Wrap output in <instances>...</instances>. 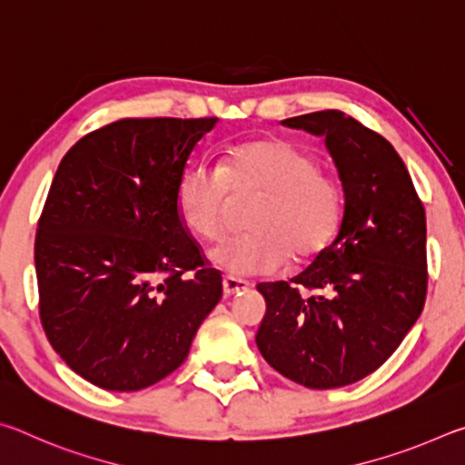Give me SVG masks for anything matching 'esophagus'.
<instances>
[{"label": "esophagus", "instance_id": "34e87169", "mask_svg": "<svg viewBox=\"0 0 465 465\" xmlns=\"http://www.w3.org/2000/svg\"><path fill=\"white\" fill-rule=\"evenodd\" d=\"M248 287H250L248 281L238 279V277H232V274H227V277H223V293H225V297L238 295V293H242V291H246Z\"/></svg>", "mask_w": 465, "mask_h": 465}]
</instances>
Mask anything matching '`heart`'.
I'll return each instance as SVG.
<instances>
[{
	"mask_svg": "<svg viewBox=\"0 0 465 465\" xmlns=\"http://www.w3.org/2000/svg\"><path fill=\"white\" fill-rule=\"evenodd\" d=\"M233 199L256 196L248 211L250 232L211 252L238 277L279 271L308 261L328 246L341 222V188L316 168L308 149L281 137H262L227 149L219 168L193 163L178 180L176 201L184 225L201 240L223 233Z\"/></svg>",
	"mask_w": 465,
	"mask_h": 465,
	"instance_id": "obj_1",
	"label": "heart"
}]
</instances>
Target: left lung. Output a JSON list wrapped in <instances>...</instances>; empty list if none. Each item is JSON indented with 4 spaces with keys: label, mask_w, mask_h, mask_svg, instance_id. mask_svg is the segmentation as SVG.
<instances>
[{
    "label": "left lung",
    "mask_w": 465,
    "mask_h": 465,
    "mask_svg": "<svg viewBox=\"0 0 465 465\" xmlns=\"http://www.w3.org/2000/svg\"><path fill=\"white\" fill-rule=\"evenodd\" d=\"M324 137L344 191L332 242L297 277L258 282L266 363L312 390L342 388L380 369L427 299V215L402 157L341 110L282 121Z\"/></svg>",
    "instance_id": "8db88e82"
}]
</instances>
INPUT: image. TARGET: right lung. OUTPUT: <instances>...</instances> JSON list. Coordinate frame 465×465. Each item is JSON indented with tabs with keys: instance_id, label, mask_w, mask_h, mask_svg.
<instances>
[{
	"instance_id": "1",
	"label": "right lung",
	"mask_w": 465,
	"mask_h": 465,
	"mask_svg": "<svg viewBox=\"0 0 465 465\" xmlns=\"http://www.w3.org/2000/svg\"><path fill=\"white\" fill-rule=\"evenodd\" d=\"M217 119H121L63 155L35 240L38 316L54 352L110 391L184 363L223 293L178 211L194 145Z\"/></svg>"
}]
</instances>
